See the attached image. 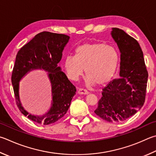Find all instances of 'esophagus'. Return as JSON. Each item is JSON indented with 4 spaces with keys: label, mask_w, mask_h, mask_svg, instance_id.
Returning a JSON list of instances; mask_svg holds the SVG:
<instances>
[{
    "label": "esophagus",
    "mask_w": 156,
    "mask_h": 156,
    "mask_svg": "<svg viewBox=\"0 0 156 156\" xmlns=\"http://www.w3.org/2000/svg\"><path fill=\"white\" fill-rule=\"evenodd\" d=\"M78 94H80V95H87L88 93H89V92H88L87 90L84 89H80L78 90Z\"/></svg>",
    "instance_id": "34e87169"
}]
</instances>
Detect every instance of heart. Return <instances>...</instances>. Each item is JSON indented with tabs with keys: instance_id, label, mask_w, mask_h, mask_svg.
<instances>
[{
	"instance_id": "obj_1",
	"label": "heart",
	"mask_w": 156,
	"mask_h": 156,
	"mask_svg": "<svg viewBox=\"0 0 156 156\" xmlns=\"http://www.w3.org/2000/svg\"><path fill=\"white\" fill-rule=\"evenodd\" d=\"M118 63L119 54L114 47L104 43L89 42L76 48L75 56H66L64 67L67 75L73 80H78L85 69V83L92 86L95 83L104 84L111 80Z\"/></svg>"
}]
</instances>
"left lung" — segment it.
I'll return each mask as SVG.
<instances>
[{"label": "left lung", "instance_id": "8db88e82", "mask_svg": "<svg viewBox=\"0 0 156 156\" xmlns=\"http://www.w3.org/2000/svg\"><path fill=\"white\" fill-rule=\"evenodd\" d=\"M111 36L119 49V78L102 89L95 113L108 122L132 117L145 103L148 72L138 42L123 30L112 28Z\"/></svg>", "mask_w": 156, "mask_h": 156}]
</instances>
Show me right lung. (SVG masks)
Here are the masks:
<instances>
[{
  "mask_svg": "<svg viewBox=\"0 0 156 156\" xmlns=\"http://www.w3.org/2000/svg\"><path fill=\"white\" fill-rule=\"evenodd\" d=\"M69 38L64 34L44 31L24 45L16 55L11 83L17 106L24 116L41 125H49L63 118L76 94V87L68 80L66 73L62 72L61 67L58 66ZM35 69H44L48 72L51 84V108L43 115L28 113L22 106L19 99V81L28 73Z\"/></svg>",
  "mask_w": 156,
  "mask_h": 156,
  "instance_id": "right-lung-1",
  "label": "right lung"
}]
</instances>
